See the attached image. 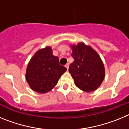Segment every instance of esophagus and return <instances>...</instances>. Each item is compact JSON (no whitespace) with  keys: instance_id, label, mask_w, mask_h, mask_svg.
<instances>
[{"instance_id":"esophagus-1","label":"esophagus","mask_w":129,"mask_h":129,"mask_svg":"<svg viewBox=\"0 0 129 129\" xmlns=\"http://www.w3.org/2000/svg\"><path fill=\"white\" fill-rule=\"evenodd\" d=\"M65 67L67 68V70H68V68H69V63H67V64H66Z\"/></svg>"}]
</instances>
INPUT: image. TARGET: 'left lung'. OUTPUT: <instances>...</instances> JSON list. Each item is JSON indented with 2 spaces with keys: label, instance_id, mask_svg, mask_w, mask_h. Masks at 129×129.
<instances>
[{
  "label": "left lung",
  "instance_id": "left-lung-1",
  "mask_svg": "<svg viewBox=\"0 0 129 129\" xmlns=\"http://www.w3.org/2000/svg\"><path fill=\"white\" fill-rule=\"evenodd\" d=\"M74 62L69 72L75 84L81 90L89 92L96 90L105 77V68L101 58L90 46L80 43L72 46Z\"/></svg>",
  "mask_w": 129,
  "mask_h": 129
}]
</instances>
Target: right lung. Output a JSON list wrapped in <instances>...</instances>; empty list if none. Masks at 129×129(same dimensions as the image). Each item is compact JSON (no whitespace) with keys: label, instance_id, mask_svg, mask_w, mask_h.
<instances>
[{"label":"right lung","instance_id":"add662e5","mask_svg":"<svg viewBox=\"0 0 129 129\" xmlns=\"http://www.w3.org/2000/svg\"><path fill=\"white\" fill-rule=\"evenodd\" d=\"M67 68L59 64V58L47 46L39 50L31 59L26 70V79L33 90L46 93L57 85Z\"/></svg>","mask_w":129,"mask_h":129}]
</instances>
